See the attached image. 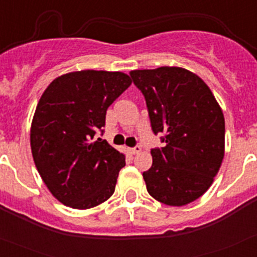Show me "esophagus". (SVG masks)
<instances>
[{
    "instance_id": "1",
    "label": "esophagus",
    "mask_w": 257,
    "mask_h": 257,
    "mask_svg": "<svg viewBox=\"0 0 257 257\" xmlns=\"http://www.w3.org/2000/svg\"><path fill=\"white\" fill-rule=\"evenodd\" d=\"M142 152V147L140 145H136V147H134V148H130V153L131 154H138Z\"/></svg>"
}]
</instances>
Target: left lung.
<instances>
[{"mask_svg": "<svg viewBox=\"0 0 257 257\" xmlns=\"http://www.w3.org/2000/svg\"><path fill=\"white\" fill-rule=\"evenodd\" d=\"M145 97L153 133L162 148L152 149L153 163L143 172L147 190L167 206H185L207 192L225 149V119L210 87L179 67L131 70Z\"/></svg>", "mask_w": 257, "mask_h": 257, "instance_id": "1", "label": "left lung"}]
</instances>
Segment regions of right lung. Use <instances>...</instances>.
Returning <instances> with one entry per match:
<instances>
[{
  "label": "right lung",
  "mask_w": 257,
  "mask_h": 257,
  "mask_svg": "<svg viewBox=\"0 0 257 257\" xmlns=\"http://www.w3.org/2000/svg\"><path fill=\"white\" fill-rule=\"evenodd\" d=\"M131 85L122 72L78 70L47 86L31 126L35 165L51 194L77 210L100 205L114 193L124 154L100 138L106 109Z\"/></svg>",
  "instance_id": "1"
}]
</instances>
